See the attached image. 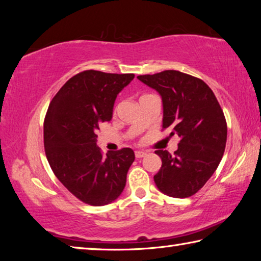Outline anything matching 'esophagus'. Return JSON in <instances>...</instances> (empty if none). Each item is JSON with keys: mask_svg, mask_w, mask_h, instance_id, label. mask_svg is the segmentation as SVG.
I'll return each instance as SVG.
<instances>
[{"mask_svg": "<svg viewBox=\"0 0 261 261\" xmlns=\"http://www.w3.org/2000/svg\"><path fill=\"white\" fill-rule=\"evenodd\" d=\"M135 155H136V158H144L145 155H146V152H145V151H136Z\"/></svg>", "mask_w": 261, "mask_h": 261, "instance_id": "obj_1", "label": "esophagus"}]
</instances>
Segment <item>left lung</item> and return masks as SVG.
Segmentation results:
<instances>
[{"mask_svg":"<svg viewBox=\"0 0 261 261\" xmlns=\"http://www.w3.org/2000/svg\"><path fill=\"white\" fill-rule=\"evenodd\" d=\"M162 99V127L180 140L174 155L158 149L162 166L156 188L174 198L192 196L218 168L227 143V123L213 91L201 79L176 70L137 77Z\"/></svg>","mask_w":261,"mask_h":261,"instance_id":"left-lung-1","label":"left lung"}]
</instances>
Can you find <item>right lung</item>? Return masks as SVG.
<instances>
[{"label":"right lung","mask_w":261,"mask_h":261,"mask_svg":"<svg viewBox=\"0 0 261 261\" xmlns=\"http://www.w3.org/2000/svg\"><path fill=\"white\" fill-rule=\"evenodd\" d=\"M134 78V73L83 71L61 87L48 107L43 124L47 160L60 182L85 204H110L125 188L134 151L125 147L102 156L96 132L112 120L117 94Z\"/></svg>","instance_id":"1"}]
</instances>
